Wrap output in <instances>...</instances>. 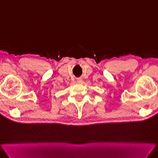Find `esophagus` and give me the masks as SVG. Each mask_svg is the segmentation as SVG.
<instances>
[{"label":"esophagus","instance_id":"obj_1","mask_svg":"<svg viewBox=\"0 0 158 158\" xmlns=\"http://www.w3.org/2000/svg\"><path fill=\"white\" fill-rule=\"evenodd\" d=\"M77 81L78 83H81L82 82V78H81V77L77 78Z\"/></svg>","mask_w":158,"mask_h":158}]
</instances>
